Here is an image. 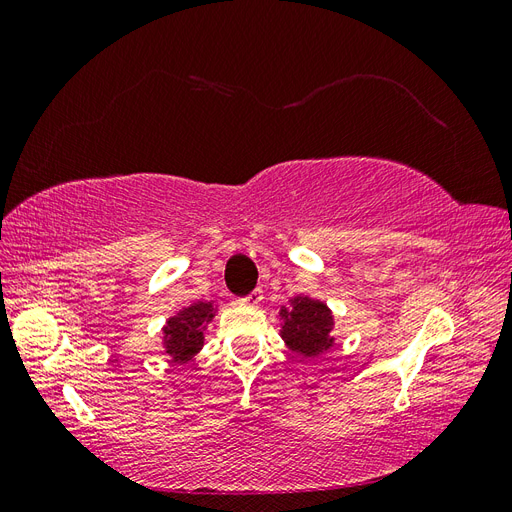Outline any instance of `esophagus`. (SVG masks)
Returning <instances> with one entry per match:
<instances>
[{"mask_svg": "<svg viewBox=\"0 0 512 512\" xmlns=\"http://www.w3.org/2000/svg\"><path fill=\"white\" fill-rule=\"evenodd\" d=\"M245 305H258L260 301H262V288H256V290H252L250 294H247V297H243L241 299Z\"/></svg>", "mask_w": 512, "mask_h": 512, "instance_id": "1", "label": "esophagus"}]
</instances>
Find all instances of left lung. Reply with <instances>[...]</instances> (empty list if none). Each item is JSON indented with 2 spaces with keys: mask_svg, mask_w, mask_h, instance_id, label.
I'll return each mask as SVG.
<instances>
[{
  "mask_svg": "<svg viewBox=\"0 0 512 512\" xmlns=\"http://www.w3.org/2000/svg\"><path fill=\"white\" fill-rule=\"evenodd\" d=\"M282 316L286 318L282 335L286 344L303 356H316L324 348L331 346L329 331L333 327L331 312L327 305L312 299H294V307H282Z\"/></svg>",
  "mask_w": 512,
  "mask_h": 512,
  "instance_id": "1",
  "label": "left lung"
}]
</instances>
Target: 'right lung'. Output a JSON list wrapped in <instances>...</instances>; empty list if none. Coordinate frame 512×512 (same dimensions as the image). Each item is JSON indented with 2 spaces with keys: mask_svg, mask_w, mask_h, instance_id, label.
<instances>
[{
  "mask_svg": "<svg viewBox=\"0 0 512 512\" xmlns=\"http://www.w3.org/2000/svg\"><path fill=\"white\" fill-rule=\"evenodd\" d=\"M211 318V303L190 305L179 316L170 318L164 327L166 352L179 363L190 361L203 346V329Z\"/></svg>",
  "mask_w": 512,
  "mask_h": 512,
  "instance_id": "add662e5",
  "label": "right lung"
}]
</instances>
